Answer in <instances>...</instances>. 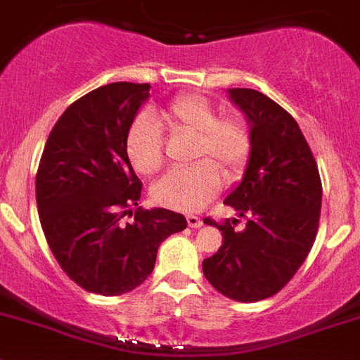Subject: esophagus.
I'll return each mask as SVG.
<instances>
[{
  "mask_svg": "<svg viewBox=\"0 0 360 360\" xmlns=\"http://www.w3.org/2000/svg\"><path fill=\"white\" fill-rule=\"evenodd\" d=\"M187 224H189V228L196 229L203 226V221L200 217H196V215H187Z\"/></svg>",
  "mask_w": 360,
  "mask_h": 360,
  "instance_id": "esophagus-1",
  "label": "esophagus"
}]
</instances>
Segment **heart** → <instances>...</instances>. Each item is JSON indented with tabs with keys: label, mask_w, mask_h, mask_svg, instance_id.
<instances>
[{
	"label": "heart",
	"mask_w": 360,
	"mask_h": 360,
	"mask_svg": "<svg viewBox=\"0 0 360 360\" xmlns=\"http://www.w3.org/2000/svg\"><path fill=\"white\" fill-rule=\"evenodd\" d=\"M160 122L174 134L194 136L189 169L164 174L152 187V200L178 212H198L215 198L222 176L238 178L251 153V132L240 116H222L201 95H180L159 111ZM125 152L139 174H153L164 166V136L152 115L143 112L131 123Z\"/></svg>",
	"instance_id": "heart-1"
}]
</instances>
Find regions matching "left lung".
I'll return each mask as SVG.
<instances>
[{
    "label": "left lung",
    "instance_id": "obj_1",
    "mask_svg": "<svg viewBox=\"0 0 360 360\" xmlns=\"http://www.w3.org/2000/svg\"><path fill=\"white\" fill-rule=\"evenodd\" d=\"M228 95L248 118L251 153L242 182L224 203L248 222L237 231L235 221H205L222 231V245L203 259V274L228 299L256 302L276 295L309 255L320 221L321 182L290 112L249 88H231Z\"/></svg>",
    "mask_w": 360,
    "mask_h": 360
}]
</instances>
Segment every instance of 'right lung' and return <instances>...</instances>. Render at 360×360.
<instances>
[{"mask_svg":"<svg viewBox=\"0 0 360 360\" xmlns=\"http://www.w3.org/2000/svg\"><path fill=\"white\" fill-rule=\"evenodd\" d=\"M150 84L111 83L77 98L53 127L37 171V207L44 235L63 272L90 293L131 292L152 274L157 249L187 228L182 214L135 211L141 180L125 138Z\"/></svg>","mask_w":360,"mask_h":360,"instance_id":"1","label":"right lung"}]
</instances>
